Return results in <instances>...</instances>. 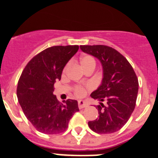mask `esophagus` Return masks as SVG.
Segmentation results:
<instances>
[{
    "mask_svg": "<svg viewBox=\"0 0 158 158\" xmlns=\"http://www.w3.org/2000/svg\"><path fill=\"white\" fill-rule=\"evenodd\" d=\"M86 107H88V104L86 102H85L84 100H79V101H78V107H79L80 109Z\"/></svg>",
    "mask_w": 158,
    "mask_h": 158,
    "instance_id": "1",
    "label": "esophagus"
}]
</instances>
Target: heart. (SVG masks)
Instances as JSON below:
<instances>
[{
    "mask_svg": "<svg viewBox=\"0 0 158 158\" xmlns=\"http://www.w3.org/2000/svg\"><path fill=\"white\" fill-rule=\"evenodd\" d=\"M80 62L82 67H83L85 69H87V68H89V67L90 66H95V65H96V61H95L94 58L92 56H90V55H85V56L81 57ZM69 62H68V63L65 65V66L64 67V72L66 70L67 68L69 67ZM74 93L76 96H82L85 94V89L81 85H77L74 89Z\"/></svg>",
    "mask_w": 158,
    "mask_h": 158,
    "instance_id": "obj_1",
    "label": "heart"
}]
</instances>
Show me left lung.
I'll list each match as a JSON object with an SVG mask.
<instances>
[{"mask_svg":"<svg viewBox=\"0 0 158 158\" xmlns=\"http://www.w3.org/2000/svg\"><path fill=\"white\" fill-rule=\"evenodd\" d=\"M81 51L100 61L104 77L100 87L90 96L100 100L99 117L89 127L98 134H111L127 123L135 110L139 81L127 58L114 48L104 45L80 46ZM106 101L104 106L102 102Z\"/></svg>","mask_w":158,"mask_h":158,"instance_id":"8db88e82","label":"left lung"}]
</instances>
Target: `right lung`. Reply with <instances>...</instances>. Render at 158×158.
I'll return each mask as SVG.
<instances>
[{
    "label": "right lung",
    "instance_id": "obj_1",
    "mask_svg": "<svg viewBox=\"0 0 158 158\" xmlns=\"http://www.w3.org/2000/svg\"><path fill=\"white\" fill-rule=\"evenodd\" d=\"M78 49L77 45L49 47L33 57L22 72L16 89L18 101L40 132L62 133L79 111L77 100L68 99L61 103L53 94L54 83L61 79L64 67Z\"/></svg>",
    "mask_w": 158,
    "mask_h": 158
}]
</instances>
